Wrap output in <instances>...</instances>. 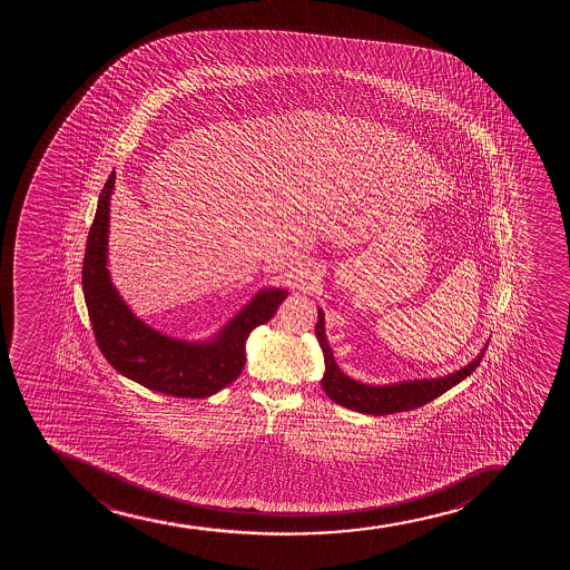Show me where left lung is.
<instances>
[{"instance_id":"left-lung-1","label":"left lung","mask_w":570,"mask_h":570,"mask_svg":"<svg viewBox=\"0 0 570 570\" xmlns=\"http://www.w3.org/2000/svg\"><path fill=\"white\" fill-rule=\"evenodd\" d=\"M315 336H317L323 355H325V374L321 379V386L327 393L328 400H333L334 403L346 406V409H352L355 413L371 414V416L414 411V409L435 400L439 395H443L446 390L460 384L478 368L484 350L489 346V344H484L481 354L475 360L445 376L403 380V382L373 386V384H363L360 380L350 379L346 373H342L341 366L336 365L333 350L328 346L327 334H325V314L321 308L317 309Z\"/></svg>"}]
</instances>
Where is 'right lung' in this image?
<instances>
[{
    "instance_id": "1",
    "label": "right lung",
    "mask_w": 570,
    "mask_h": 570,
    "mask_svg": "<svg viewBox=\"0 0 570 570\" xmlns=\"http://www.w3.org/2000/svg\"><path fill=\"white\" fill-rule=\"evenodd\" d=\"M114 184L116 173H111L100 191L81 274L87 312L100 352L119 374L151 392L190 400L210 397L239 376L245 365L247 336L253 328L274 317L288 291L261 288L207 341H180L146 325L125 304L108 269Z\"/></svg>"
}]
</instances>
